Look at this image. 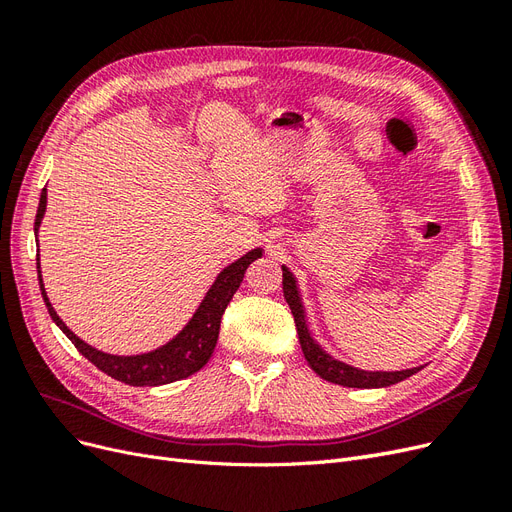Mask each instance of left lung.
Returning a JSON list of instances; mask_svg holds the SVG:
<instances>
[{"label": "left lung", "mask_w": 512, "mask_h": 512, "mask_svg": "<svg viewBox=\"0 0 512 512\" xmlns=\"http://www.w3.org/2000/svg\"><path fill=\"white\" fill-rule=\"evenodd\" d=\"M282 273H284V280H282L284 297H286V303L290 305L294 324H297V333H299V342H301V350L305 354V361L322 380L350 386V389H384V386L397 384L401 380L414 376L416 371L423 369V365H421V367L401 369V371H365V369H359L354 365H348L344 361L333 359V356L316 342L312 331H309L297 277H294L292 271L284 265H282Z\"/></svg>", "instance_id": "8db88e82"}]
</instances>
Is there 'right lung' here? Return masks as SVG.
<instances>
[{
  "mask_svg": "<svg viewBox=\"0 0 512 512\" xmlns=\"http://www.w3.org/2000/svg\"><path fill=\"white\" fill-rule=\"evenodd\" d=\"M44 211H46V188L40 194V205L36 213V224H34L36 237L44 218ZM260 256H262V247H254V250L243 254L239 260L230 262V265L224 267L218 273V277H215L203 301H200L196 312L188 320V324H185L173 339H168L164 346L151 352L130 354V356L102 352L94 346H89L79 335L70 331L68 324L57 316L55 307L49 301V294L44 290L42 271H40V254H38V280H40L42 299L46 303V309H49L53 322L61 331H64V335L76 346V350L85 356V359H89L100 371H104L106 376H111L119 382H126L130 386H162V384L188 378L207 365V361L211 359V354L215 350V344H218L224 309L230 303L232 294H235L237 288L241 286L247 267H250L252 262L258 260Z\"/></svg>",
  "mask_w": 512,
  "mask_h": 512,
  "instance_id": "add662e5",
  "label": "right lung"
}]
</instances>
